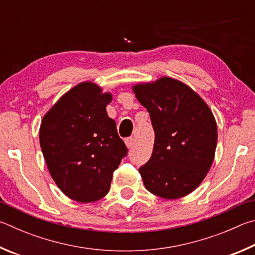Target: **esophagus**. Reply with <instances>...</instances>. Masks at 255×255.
I'll return each mask as SVG.
<instances>
[{
	"mask_svg": "<svg viewBox=\"0 0 255 255\" xmlns=\"http://www.w3.org/2000/svg\"><path fill=\"white\" fill-rule=\"evenodd\" d=\"M124 142H125V145H127V148H131L133 143H134V139H133V137H127V139L124 140Z\"/></svg>",
	"mask_w": 255,
	"mask_h": 255,
	"instance_id": "1",
	"label": "esophagus"
}]
</instances>
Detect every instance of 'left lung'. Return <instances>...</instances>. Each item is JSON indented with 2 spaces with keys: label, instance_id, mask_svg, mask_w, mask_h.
<instances>
[{
  "label": "left lung",
  "instance_id": "1",
  "mask_svg": "<svg viewBox=\"0 0 255 255\" xmlns=\"http://www.w3.org/2000/svg\"><path fill=\"white\" fill-rule=\"evenodd\" d=\"M155 133L152 155L139 169L145 188L164 199L190 194L211 169L217 144L212 110L194 89L163 76L132 86Z\"/></svg>",
  "mask_w": 255,
  "mask_h": 255
}]
</instances>
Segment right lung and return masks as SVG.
<instances>
[{"label":"right lung","instance_id":"1","mask_svg":"<svg viewBox=\"0 0 255 255\" xmlns=\"http://www.w3.org/2000/svg\"><path fill=\"white\" fill-rule=\"evenodd\" d=\"M112 94L93 82L65 93L40 124L39 140L48 170L62 193L93 203L109 193L113 172L128 149L109 118Z\"/></svg>","mask_w":255,"mask_h":255}]
</instances>
